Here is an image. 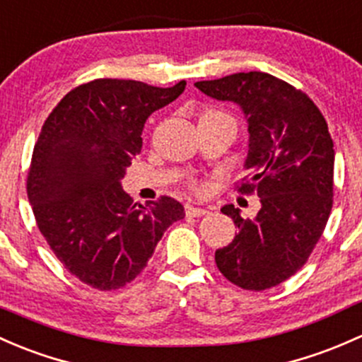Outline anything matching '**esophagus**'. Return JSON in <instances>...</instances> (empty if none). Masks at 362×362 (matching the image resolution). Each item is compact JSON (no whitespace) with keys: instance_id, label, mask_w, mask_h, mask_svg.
Here are the masks:
<instances>
[{"instance_id":"esophagus-1","label":"esophagus","mask_w":362,"mask_h":362,"mask_svg":"<svg viewBox=\"0 0 362 362\" xmlns=\"http://www.w3.org/2000/svg\"><path fill=\"white\" fill-rule=\"evenodd\" d=\"M185 213H187V216H203L206 215L208 210L206 208H199V206H192V204H189V206L185 208Z\"/></svg>"}]
</instances>
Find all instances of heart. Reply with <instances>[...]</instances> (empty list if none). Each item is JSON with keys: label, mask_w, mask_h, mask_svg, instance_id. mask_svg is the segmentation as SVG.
Segmentation results:
<instances>
[{"label": "heart", "mask_w": 362, "mask_h": 362, "mask_svg": "<svg viewBox=\"0 0 362 362\" xmlns=\"http://www.w3.org/2000/svg\"><path fill=\"white\" fill-rule=\"evenodd\" d=\"M210 112H213V111H210ZM191 187H192V191L197 192V194H203L204 191H206L204 184H201V182H197V180H192L191 182Z\"/></svg>", "instance_id": "obj_1"}]
</instances>
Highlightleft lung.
<instances>
[{"instance_id": "1", "label": "left lung", "mask_w": 362, "mask_h": 362, "mask_svg": "<svg viewBox=\"0 0 362 362\" xmlns=\"http://www.w3.org/2000/svg\"><path fill=\"white\" fill-rule=\"evenodd\" d=\"M194 86L245 112L250 175L238 192L257 194L262 203L253 220L232 204L222 208L239 232L215 251L216 267L243 290H269L305 265L332 213L334 149L328 123L309 95L267 72H238Z\"/></svg>"}]
</instances>
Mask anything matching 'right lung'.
Here are the masks:
<instances>
[{"label": "right lung", "mask_w": 362, "mask_h": 362, "mask_svg": "<svg viewBox=\"0 0 362 362\" xmlns=\"http://www.w3.org/2000/svg\"><path fill=\"white\" fill-rule=\"evenodd\" d=\"M185 81L158 88L133 79H93L50 112L33 151L28 197L37 229L64 267L100 291L132 283L184 206L163 196L133 204L121 189L142 151L147 117L173 102Z\"/></svg>", "instance_id": "right-lung-1"}]
</instances>
